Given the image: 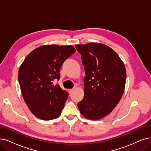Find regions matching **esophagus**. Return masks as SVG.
I'll return each mask as SVG.
<instances>
[{"label": "esophagus", "mask_w": 151, "mask_h": 151, "mask_svg": "<svg viewBox=\"0 0 151 151\" xmlns=\"http://www.w3.org/2000/svg\"><path fill=\"white\" fill-rule=\"evenodd\" d=\"M73 89H69V90H68V92H69L70 94H71L73 92Z\"/></svg>", "instance_id": "esophagus-1"}]
</instances>
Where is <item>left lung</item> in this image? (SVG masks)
<instances>
[{
	"instance_id": "left-lung-1",
	"label": "left lung",
	"mask_w": 151,
	"mask_h": 151,
	"mask_svg": "<svg viewBox=\"0 0 151 151\" xmlns=\"http://www.w3.org/2000/svg\"><path fill=\"white\" fill-rule=\"evenodd\" d=\"M85 66L84 97L78 103L81 114L91 120L109 114L123 94L126 71L118 55L108 46L89 43L76 45Z\"/></svg>"
}]
</instances>
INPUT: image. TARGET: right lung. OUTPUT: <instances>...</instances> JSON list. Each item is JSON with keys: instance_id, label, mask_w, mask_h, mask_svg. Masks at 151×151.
<instances>
[{"instance_id": "1", "label": "right lung", "mask_w": 151, "mask_h": 151, "mask_svg": "<svg viewBox=\"0 0 151 151\" xmlns=\"http://www.w3.org/2000/svg\"><path fill=\"white\" fill-rule=\"evenodd\" d=\"M76 52L70 45H57L38 47L25 58L19 71V83L24 101L31 112L43 120L61 114L68 93L53 81L60 78L65 60Z\"/></svg>"}]
</instances>
